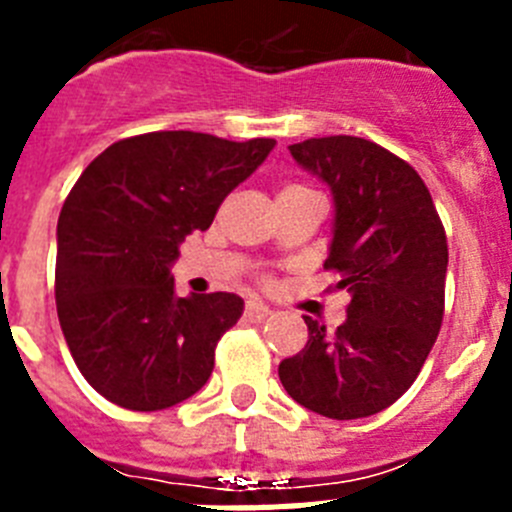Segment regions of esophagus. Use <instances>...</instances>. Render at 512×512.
Listing matches in <instances>:
<instances>
[{
	"label": "esophagus",
	"instance_id": "34e87169",
	"mask_svg": "<svg viewBox=\"0 0 512 512\" xmlns=\"http://www.w3.org/2000/svg\"><path fill=\"white\" fill-rule=\"evenodd\" d=\"M243 315H246L248 323H264V320L271 315V310L264 305V302L248 300L246 302V310H243Z\"/></svg>",
	"mask_w": 512,
	"mask_h": 512
}]
</instances>
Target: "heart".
<instances>
[{
	"mask_svg": "<svg viewBox=\"0 0 512 512\" xmlns=\"http://www.w3.org/2000/svg\"><path fill=\"white\" fill-rule=\"evenodd\" d=\"M292 189H297V187H292Z\"/></svg>",
	"mask_w": 512,
	"mask_h": 512,
	"instance_id": "b5f03b06",
	"label": "heart"
}]
</instances>
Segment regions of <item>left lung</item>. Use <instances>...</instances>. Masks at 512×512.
Instances as JSON below:
<instances>
[{
    "label": "left lung",
    "instance_id": "1",
    "mask_svg": "<svg viewBox=\"0 0 512 512\" xmlns=\"http://www.w3.org/2000/svg\"><path fill=\"white\" fill-rule=\"evenodd\" d=\"M289 153L330 189L325 269L341 271L351 305L333 336L305 315L307 346L279 364V379L312 413L366 418L408 392L436 343L446 233L418 171L372 140L310 138Z\"/></svg>",
    "mask_w": 512,
    "mask_h": 512
}]
</instances>
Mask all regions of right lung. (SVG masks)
<instances>
[{
    "label": "right lung",
    "mask_w": 512,
    "mask_h": 512,
    "mask_svg": "<svg viewBox=\"0 0 512 512\" xmlns=\"http://www.w3.org/2000/svg\"><path fill=\"white\" fill-rule=\"evenodd\" d=\"M274 146L161 130L117 140L79 176L58 217L56 307L71 356L99 395L151 413L205 387L243 300L176 297L171 264Z\"/></svg>",
    "instance_id": "right-lung-1"
}]
</instances>
